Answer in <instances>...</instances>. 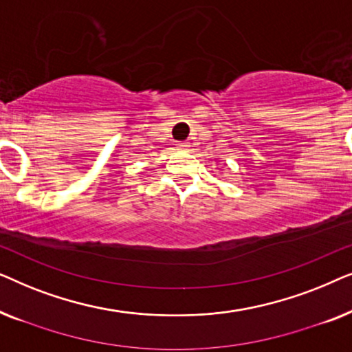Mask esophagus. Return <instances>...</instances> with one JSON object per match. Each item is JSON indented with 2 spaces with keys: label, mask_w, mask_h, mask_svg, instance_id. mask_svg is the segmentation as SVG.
Masks as SVG:
<instances>
[{
  "label": "esophagus",
  "mask_w": 352,
  "mask_h": 352,
  "mask_svg": "<svg viewBox=\"0 0 352 352\" xmlns=\"http://www.w3.org/2000/svg\"><path fill=\"white\" fill-rule=\"evenodd\" d=\"M176 147L179 148V151H187V148H189V142H184V141H182V142H177V144H176Z\"/></svg>",
  "instance_id": "esophagus-1"
}]
</instances>
